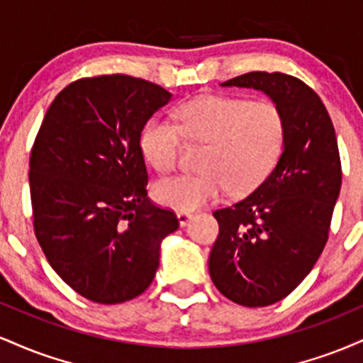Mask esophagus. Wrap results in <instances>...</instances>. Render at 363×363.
<instances>
[{
	"label": "esophagus",
	"instance_id": "esophagus-1",
	"mask_svg": "<svg viewBox=\"0 0 363 363\" xmlns=\"http://www.w3.org/2000/svg\"><path fill=\"white\" fill-rule=\"evenodd\" d=\"M191 218H193V213H189V211H179L177 213V220L181 227H186L191 222Z\"/></svg>",
	"mask_w": 363,
	"mask_h": 363
}]
</instances>
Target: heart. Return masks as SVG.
Returning <instances> with one entry per match:
<instances>
[{
    "instance_id": "obj_1",
    "label": "heart",
    "mask_w": 363,
    "mask_h": 363,
    "mask_svg": "<svg viewBox=\"0 0 363 363\" xmlns=\"http://www.w3.org/2000/svg\"><path fill=\"white\" fill-rule=\"evenodd\" d=\"M177 124L152 118L141 133V152L158 172L176 169L182 133L191 141L208 143L205 174L162 179L153 187L160 205L193 211L215 201L225 186L242 194L272 172L285 145V116L269 101L203 95L177 111Z\"/></svg>"
}]
</instances>
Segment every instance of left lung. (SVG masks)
Here are the masks:
<instances>
[{
    "label": "left lung",
    "mask_w": 363,
    "mask_h": 363,
    "mask_svg": "<svg viewBox=\"0 0 363 363\" xmlns=\"http://www.w3.org/2000/svg\"><path fill=\"white\" fill-rule=\"evenodd\" d=\"M222 86L259 90L285 116V145L269 176L213 213L220 234L208 261L225 297L272 306L297 289L326 245L341 189L338 141L319 95L298 78L252 72Z\"/></svg>",
    "instance_id": "obj_1"
}]
</instances>
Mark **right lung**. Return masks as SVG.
Here are the masks:
<instances>
[{
  "label": "right lung",
  "instance_id": "1",
  "mask_svg": "<svg viewBox=\"0 0 363 363\" xmlns=\"http://www.w3.org/2000/svg\"><path fill=\"white\" fill-rule=\"evenodd\" d=\"M172 94L128 74L69 83L54 99L30 153L37 240L82 297L121 303L155 278L177 216L147 198L141 131Z\"/></svg>",
  "mask_w": 363,
  "mask_h": 363
}]
</instances>
